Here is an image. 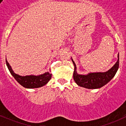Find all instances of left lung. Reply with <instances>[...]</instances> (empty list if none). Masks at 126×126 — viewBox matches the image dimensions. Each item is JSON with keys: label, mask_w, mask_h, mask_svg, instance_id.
<instances>
[{"label": "left lung", "mask_w": 126, "mask_h": 126, "mask_svg": "<svg viewBox=\"0 0 126 126\" xmlns=\"http://www.w3.org/2000/svg\"><path fill=\"white\" fill-rule=\"evenodd\" d=\"M74 65L73 78L77 84L88 89H97L102 87L113 78L117 71L119 65V56L118 60L112 68L104 73H91L86 75L79 74L76 72V65L72 59Z\"/></svg>", "instance_id": "8db88e82"}]
</instances>
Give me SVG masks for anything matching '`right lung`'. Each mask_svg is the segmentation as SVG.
<instances>
[{"mask_svg": "<svg viewBox=\"0 0 126 126\" xmlns=\"http://www.w3.org/2000/svg\"><path fill=\"white\" fill-rule=\"evenodd\" d=\"M7 66L9 70L10 73L12 74L16 81L23 87L26 88H37L42 87L47 84L52 78V74L48 72H46L44 74L38 76L29 75L22 76L19 74H16L12 69L11 65L6 60Z\"/></svg>", "mask_w": 126, "mask_h": 126, "instance_id": "obj_1", "label": "right lung"}]
</instances>
